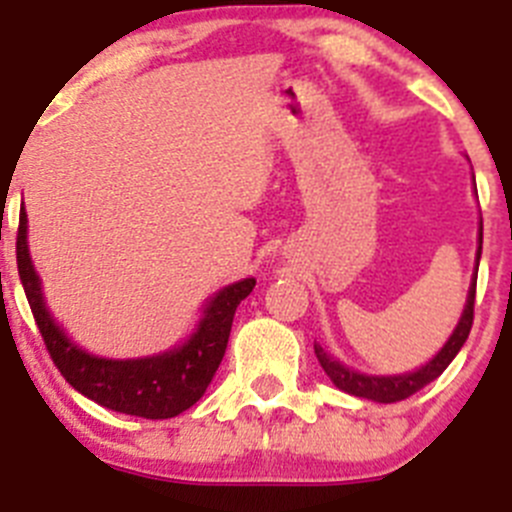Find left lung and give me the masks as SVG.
<instances>
[{"label":"left lung","instance_id":"1","mask_svg":"<svg viewBox=\"0 0 512 512\" xmlns=\"http://www.w3.org/2000/svg\"><path fill=\"white\" fill-rule=\"evenodd\" d=\"M479 256H482V233H479V248H477V269H479ZM474 292H477V279L469 287L467 307L461 312V320L456 325V330L451 333V338L446 341V346L433 356L425 366H420L418 372L410 374H397V377H369V374H359L354 369H346L341 361L330 359L323 348L315 346V356H318L320 366L325 369V374L330 377V382L336 384L338 390L348 392V395L366 397V400L374 402H400L408 400L410 395L420 392L425 384H431L433 379H438L443 374V369L454 361V356L459 354V348L464 346V341L469 338V330L474 323Z\"/></svg>","mask_w":512,"mask_h":512}]
</instances>
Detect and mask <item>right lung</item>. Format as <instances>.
<instances>
[{
  "label": "right lung",
  "instance_id": "right-lung-1",
  "mask_svg": "<svg viewBox=\"0 0 512 512\" xmlns=\"http://www.w3.org/2000/svg\"><path fill=\"white\" fill-rule=\"evenodd\" d=\"M17 271L45 348L63 379L102 408L148 420L174 418L205 395L207 384L212 382L225 356L235 307L256 287V279H243L220 289L207 305L197 333L184 346L146 359L115 361L81 351L53 323L51 312L45 310L40 279L27 253L25 207L20 210V228H17Z\"/></svg>",
  "mask_w": 512,
  "mask_h": 512
}]
</instances>
